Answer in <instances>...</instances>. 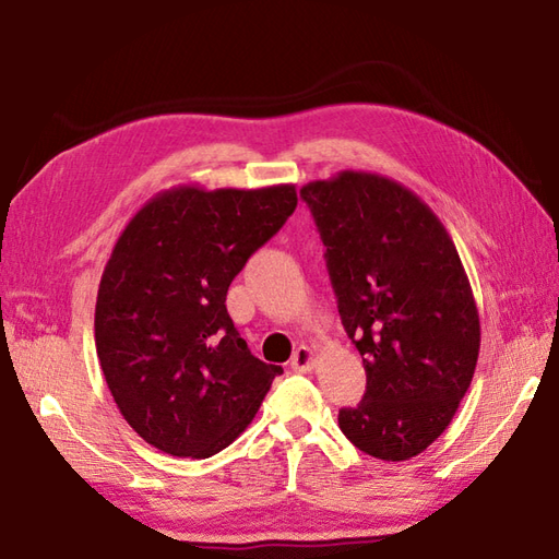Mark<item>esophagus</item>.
I'll return each mask as SVG.
<instances>
[{
  "label": "esophagus",
  "instance_id": "esophagus-1",
  "mask_svg": "<svg viewBox=\"0 0 559 559\" xmlns=\"http://www.w3.org/2000/svg\"><path fill=\"white\" fill-rule=\"evenodd\" d=\"M317 362V355L310 346H300L298 350L293 353V360H290V367L295 372H310L312 367Z\"/></svg>",
  "mask_w": 559,
  "mask_h": 559
}]
</instances>
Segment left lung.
<instances>
[{"label":"left lung","mask_w":559,"mask_h":559,"mask_svg":"<svg viewBox=\"0 0 559 559\" xmlns=\"http://www.w3.org/2000/svg\"><path fill=\"white\" fill-rule=\"evenodd\" d=\"M365 396L338 427L365 454L408 461L442 435L466 396L480 319L459 252L425 201L389 177L343 170L307 182Z\"/></svg>","instance_id":"1"}]
</instances>
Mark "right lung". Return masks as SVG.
Returning a JSON list of instances; mask_svg holds the SVG:
<instances>
[{"label":"right lung","instance_id":"1","mask_svg":"<svg viewBox=\"0 0 559 559\" xmlns=\"http://www.w3.org/2000/svg\"><path fill=\"white\" fill-rule=\"evenodd\" d=\"M295 206V185H180L148 199L117 237L98 286L96 350L117 408L151 447L218 454L283 372L249 353L225 295Z\"/></svg>","mask_w":559,"mask_h":559}]
</instances>
